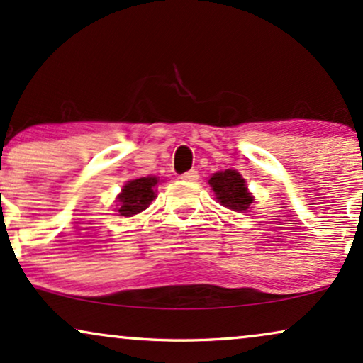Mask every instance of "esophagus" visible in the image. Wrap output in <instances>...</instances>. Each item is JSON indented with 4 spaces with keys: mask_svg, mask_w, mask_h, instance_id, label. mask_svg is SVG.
<instances>
[{
    "mask_svg": "<svg viewBox=\"0 0 363 363\" xmlns=\"http://www.w3.org/2000/svg\"><path fill=\"white\" fill-rule=\"evenodd\" d=\"M196 172H186V173H183V175H180V178L182 180H185V182H193V180H196Z\"/></svg>",
    "mask_w": 363,
    "mask_h": 363,
    "instance_id": "34e87169",
    "label": "esophagus"
}]
</instances>
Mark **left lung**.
I'll list each match as a JSON object with an SVG mask.
<instances>
[{"label": "left lung", "instance_id": "1", "mask_svg": "<svg viewBox=\"0 0 363 363\" xmlns=\"http://www.w3.org/2000/svg\"><path fill=\"white\" fill-rule=\"evenodd\" d=\"M208 185L215 191L216 201L233 211H247L253 203V195L248 191L247 182L237 170L216 172L208 178Z\"/></svg>", "mask_w": 363, "mask_h": 363}]
</instances>
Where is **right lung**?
Listing matches in <instances>:
<instances>
[{
	"label": "right lung",
	"instance_id": "add662e5",
	"mask_svg": "<svg viewBox=\"0 0 363 363\" xmlns=\"http://www.w3.org/2000/svg\"><path fill=\"white\" fill-rule=\"evenodd\" d=\"M158 185L157 177H141L136 180H130L121 188V193L116 196L118 201V215L120 216H133L147 210L150 203L157 196L155 186Z\"/></svg>",
	"mask_w": 363,
	"mask_h": 363
}]
</instances>
